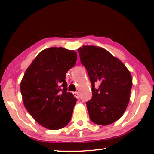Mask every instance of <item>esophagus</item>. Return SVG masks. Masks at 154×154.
<instances>
[{
    "mask_svg": "<svg viewBox=\"0 0 154 154\" xmlns=\"http://www.w3.org/2000/svg\"><path fill=\"white\" fill-rule=\"evenodd\" d=\"M73 95L75 98H79V93L77 92H73Z\"/></svg>",
    "mask_w": 154,
    "mask_h": 154,
    "instance_id": "34e87169",
    "label": "esophagus"
}]
</instances>
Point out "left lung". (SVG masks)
Listing matches in <instances>:
<instances>
[{
    "mask_svg": "<svg viewBox=\"0 0 154 154\" xmlns=\"http://www.w3.org/2000/svg\"><path fill=\"white\" fill-rule=\"evenodd\" d=\"M92 83V98L86 103L90 118L102 126L121 118L129 103L132 79L120 60L105 49L83 45L77 49ZM99 86L95 88L94 85Z\"/></svg>",
    "mask_w": 154,
    "mask_h": 154,
    "instance_id": "left-lung-1",
    "label": "left lung"
}]
</instances>
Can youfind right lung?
I'll return each mask as SVG.
<instances>
[{"label": "right lung", "mask_w": 154, "mask_h": 154, "mask_svg": "<svg viewBox=\"0 0 154 154\" xmlns=\"http://www.w3.org/2000/svg\"><path fill=\"white\" fill-rule=\"evenodd\" d=\"M77 58L74 50L56 47L43 49L21 82L25 108L36 122L49 130L61 129L71 121L77 98L67 92L65 77Z\"/></svg>", "instance_id": "obj_1"}]
</instances>
